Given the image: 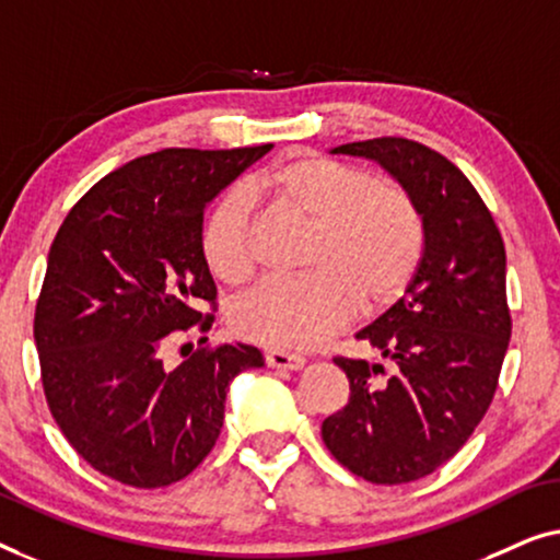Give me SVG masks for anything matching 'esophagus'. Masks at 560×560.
Masks as SVG:
<instances>
[{"mask_svg":"<svg viewBox=\"0 0 560 560\" xmlns=\"http://www.w3.org/2000/svg\"><path fill=\"white\" fill-rule=\"evenodd\" d=\"M264 358H266V365L277 370H302L306 362L304 355H294V352H287V350H269Z\"/></svg>","mask_w":560,"mask_h":560,"instance_id":"obj_1","label":"esophagus"}]
</instances>
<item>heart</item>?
<instances>
[{
  "instance_id": "obj_1",
  "label": "heart",
  "mask_w": 560,
  "mask_h": 560,
  "mask_svg": "<svg viewBox=\"0 0 560 560\" xmlns=\"http://www.w3.org/2000/svg\"><path fill=\"white\" fill-rule=\"evenodd\" d=\"M269 198L312 223L296 279L258 283L238 299L231 325L277 350L312 348L345 325L355 306L381 310L411 283L423 256V218L408 190L355 164L294 152L212 202L200 250L212 277L241 287L254 273V210Z\"/></svg>"
}]
</instances>
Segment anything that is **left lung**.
Instances as JSON below:
<instances>
[{
	"instance_id": "left-lung-1",
	"label": "left lung",
	"mask_w": 560,
	"mask_h": 560,
	"mask_svg": "<svg viewBox=\"0 0 560 560\" xmlns=\"http://www.w3.org/2000/svg\"><path fill=\"white\" fill-rule=\"evenodd\" d=\"M375 160L423 218V256L406 294L360 329L393 373L337 355L350 400L322 423L337 462L373 485H406L452 459L498 390L513 319L505 243L464 172L419 141L381 137L332 149Z\"/></svg>"
}]
</instances>
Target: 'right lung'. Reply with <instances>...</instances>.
Here are the masks:
<instances>
[{
	"label": "right lung",
	"mask_w": 560,
	"mask_h": 560,
	"mask_svg": "<svg viewBox=\"0 0 560 560\" xmlns=\"http://www.w3.org/2000/svg\"><path fill=\"white\" fill-rule=\"evenodd\" d=\"M266 152L137 156L98 179L55 235L35 306L45 398L70 446L116 482L154 490L190 475L223 429L228 385L264 365L250 345H208L177 368L162 352L212 327L200 312L218 306L200 250L205 205Z\"/></svg>",
	"instance_id": "add662e5"
}]
</instances>
